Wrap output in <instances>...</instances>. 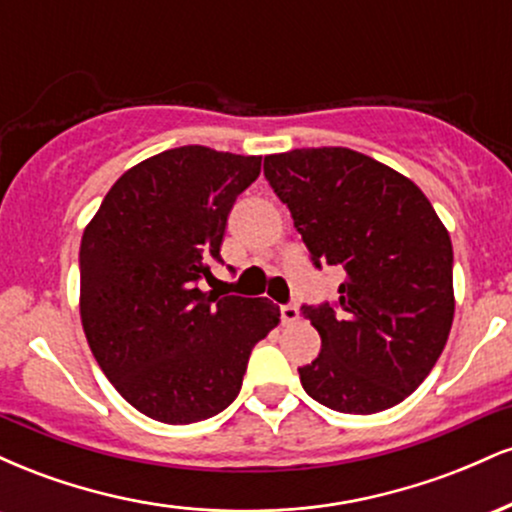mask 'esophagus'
I'll list each match as a JSON object with an SVG mask.
<instances>
[{
  "mask_svg": "<svg viewBox=\"0 0 512 512\" xmlns=\"http://www.w3.org/2000/svg\"><path fill=\"white\" fill-rule=\"evenodd\" d=\"M298 320H301V310H298L296 305H281V322H284V325H296Z\"/></svg>",
  "mask_w": 512,
  "mask_h": 512,
  "instance_id": "obj_1",
  "label": "esophagus"
}]
</instances>
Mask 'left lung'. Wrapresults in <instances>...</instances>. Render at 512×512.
Returning a JSON list of instances; mask_svg holds the SVG:
<instances>
[{"instance_id":"8db88e82","label":"left lung","mask_w":512,"mask_h":512,"mask_svg":"<svg viewBox=\"0 0 512 512\" xmlns=\"http://www.w3.org/2000/svg\"><path fill=\"white\" fill-rule=\"evenodd\" d=\"M315 267L346 272L337 305H303L322 349L303 390L342 414L407 399L436 366L455 317L452 243L428 197L385 163L344 146L264 156Z\"/></svg>"}]
</instances>
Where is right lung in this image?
<instances>
[{
	"label": "right lung",
	"mask_w": 512,
	"mask_h": 512,
	"mask_svg": "<svg viewBox=\"0 0 512 512\" xmlns=\"http://www.w3.org/2000/svg\"><path fill=\"white\" fill-rule=\"evenodd\" d=\"M262 156L178 146L122 173L81 238V325L105 378L154 421L195 424L238 397L267 298L197 289Z\"/></svg>",
	"instance_id": "add662e5"
}]
</instances>
